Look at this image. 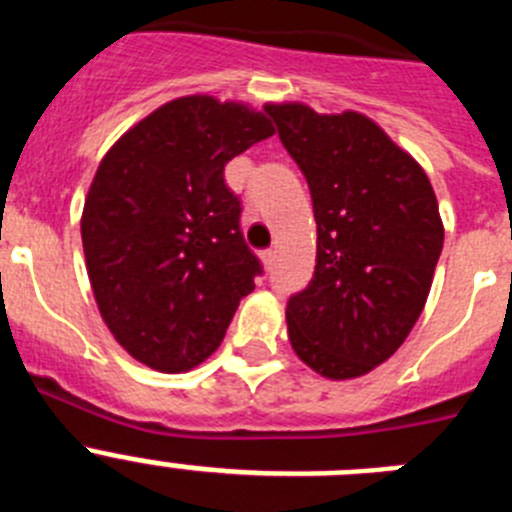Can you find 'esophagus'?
<instances>
[{
	"instance_id": "obj_1",
	"label": "esophagus",
	"mask_w": 512,
	"mask_h": 512,
	"mask_svg": "<svg viewBox=\"0 0 512 512\" xmlns=\"http://www.w3.org/2000/svg\"><path fill=\"white\" fill-rule=\"evenodd\" d=\"M261 261H264L266 269H271V266H274V261H277V251H271V248L269 251H264L261 253Z\"/></svg>"
}]
</instances>
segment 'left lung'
Returning <instances> with one entry per match:
<instances>
[{
    "label": "left lung",
    "instance_id": "8db88e82",
    "mask_svg": "<svg viewBox=\"0 0 512 512\" xmlns=\"http://www.w3.org/2000/svg\"><path fill=\"white\" fill-rule=\"evenodd\" d=\"M305 174L318 223L315 274L287 302L289 343L328 379L372 372L405 343L431 292L443 223L410 153L359 112L266 104Z\"/></svg>",
    "mask_w": 512,
    "mask_h": 512
}]
</instances>
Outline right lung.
Returning a JSON list of instances; mask_svg holds the SVG:
<instances>
[{
  "label": "right lung",
  "instance_id": "add662e5",
  "mask_svg": "<svg viewBox=\"0 0 512 512\" xmlns=\"http://www.w3.org/2000/svg\"><path fill=\"white\" fill-rule=\"evenodd\" d=\"M274 135L241 102H166L102 158L81 243L102 320L135 361L179 374L215 354L261 261L241 233L225 164Z\"/></svg>",
  "mask_w": 512,
  "mask_h": 512
}]
</instances>
